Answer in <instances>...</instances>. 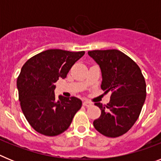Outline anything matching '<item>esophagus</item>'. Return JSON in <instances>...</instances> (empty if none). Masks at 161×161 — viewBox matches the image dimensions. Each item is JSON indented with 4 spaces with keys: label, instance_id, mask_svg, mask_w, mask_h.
Masks as SVG:
<instances>
[{
    "label": "esophagus",
    "instance_id": "esophagus-1",
    "mask_svg": "<svg viewBox=\"0 0 161 161\" xmlns=\"http://www.w3.org/2000/svg\"><path fill=\"white\" fill-rule=\"evenodd\" d=\"M83 106L88 107V106H92V103H91V102H88V101H85V102H83Z\"/></svg>",
    "mask_w": 161,
    "mask_h": 161
}]
</instances>
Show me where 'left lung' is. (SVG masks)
<instances>
[{
  "label": "left lung",
  "mask_w": 161,
  "mask_h": 161,
  "mask_svg": "<svg viewBox=\"0 0 161 161\" xmlns=\"http://www.w3.org/2000/svg\"><path fill=\"white\" fill-rule=\"evenodd\" d=\"M88 54L100 66L102 89L111 92L107 105L95 103L102 114L93 126L107 137L123 136L135 124L144 104V77L137 64L119 50H95Z\"/></svg>",
  "instance_id": "8db88e82"
}]
</instances>
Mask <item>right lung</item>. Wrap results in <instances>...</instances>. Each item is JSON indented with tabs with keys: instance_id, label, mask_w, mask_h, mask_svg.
Returning <instances> with one entry per match:
<instances>
[{
	"instance_id": "right-lung-1",
	"label": "right lung",
	"mask_w": 161,
	"mask_h": 161,
	"mask_svg": "<svg viewBox=\"0 0 161 161\" xmlns=\"http://www.w3.org/2000/svg\"><path fill=\"white\" fill-rule=\"evenodd\" d=\"M85 52L50 49L31 57L22 66L17 80L21 108L33 128L47 136H55L69 127L82 102L75 97L55 96V82L66 78L72 65Z\"/></svg>"
}]
</instances>
